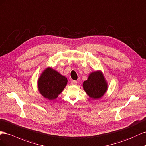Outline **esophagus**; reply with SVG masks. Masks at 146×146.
Wrapping results in <instances>:
<instances>
[{
    "mask_svg": "<svg viewBox=\"0 0 146 146\" xmlns=\"http://www.w3.org/2000/svg\"><path fill=\"white\" fill-rule=\"evenodd\" d=\"M77 83H78L77 81H74V80L71 81V84H72V85H76Z\"/></svg>",
    "mask_w": 146,
    "mask_h": 146,
    "instance_id": "obj_1",
    "label": "esophagus"
}]
</instances>
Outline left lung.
Masks as SVG:
<instances>
[{
  "label": "left lung",
  "mask_w": 146,
  "mask_h": 146,
  "mask_svg": "<svg viewBox=\"0 0 146 146\" xmlns=\"http://www.w3.org/2000/svg\"><path fill=\"white\" fill-rule=\"evenodd\" d=\"M83 88L91 98H101L107 90V83L101 72H94L89 74L87 80L83 82Z\"/></svg>",
  "instance_id": "left-lung-1"
}]
</instances>
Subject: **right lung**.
Wrapping results in <instances>:
<instances>
[{"label":"right lung","mask_w":146,"mask_h":146,"mask_svg":"<svg viewBox=\"0 0 146 146\" xmlns=\"http://www.w3.org/2000/svg\"><path fill=\"white\" fill-rule=\"evenodd\" d=\"M67 84V79L51 68L46 69L38 81L40 94L49 100L56 99Z\"/></svg>","instance_id":"right-lung-1"}]
</instances>
